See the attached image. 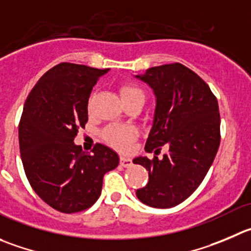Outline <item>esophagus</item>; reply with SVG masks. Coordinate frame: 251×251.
<instances>
[{
    "label": "esophagus",
    "instance_id": "esophagus-1",
    "mask_svg": "<svg viewBox=\"0 0 251 251\" xmlns=\"http://www.w3.org/2000/svg\"><path fill=\"white\" fill-rule=\"evenodd\" d=\"M132 164H133V161H132V159H130V157L121 156V165L123 166V168H129Z\"/></svg>",
    "mask_w": 251,
    "mask_h": 251
}]
</instances>
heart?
I'll use <instances>...</instances> for the list:
<instances>
[{
	"instance_id": "heart-1",
	"label": "heart",
	"mask_w": 251,
	"mask_h": 251,
	"mask_svg": "<svg viewBox=\"0 0 251 251\" xmlns=\"http://www.w3.org/2000/svg\"><path fill=\"white\" fill-rule=\"evenodd\" d=\"M122 99L124 103L132 100H144L145 94L142 88L133 83H124L119 88ZM137 132L134 128L127 127V126H119V124H111L103 130V138L109 145L117 148V149L126 151L130 148L133 140H134Z\"/></svg>"
}]
</instances>
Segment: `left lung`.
<instances>
[{
    "mask_svg": "<svg viewBox=\"0 0 251 251\" xmlns=\"http://www.w3.org/2000/svg\"><path fill=\"white\" fill-rule=\"evenodd\" d=\"M156 96L154 124L145 150L161 159L135 157L149 171L137 197L154 208H171L188 199L208 173L221 143L218 101L195 71L180 63L155 66L137 75Z\"/></svg>",
    "mask_w": 251,
    "mask_h": 251,
    "instance_id": "left-lung-1",
    "label": "left lung"
}]
</instances>
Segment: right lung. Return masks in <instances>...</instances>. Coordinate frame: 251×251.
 Segmentation results:
<instances>
[{"mask_svg": "<svg viewBox=\"0 0 251 251\" xmlns=\"http://www.w3.org/2000/svg\"><path fill=\"white\" fill-rule=\"evenodd\" d=\"M108 69L60 63L48 70L25 100L18 126L23 168L40 199L61 213L90 208L104 174L118 166L117 152L96 144L92 154L74 144L87 123L88 97Z\"/></svg>", "mask_w": 251, "mask_h": 251, "instance_id": "obj_1", "label": "right lung"}]
</instances>
